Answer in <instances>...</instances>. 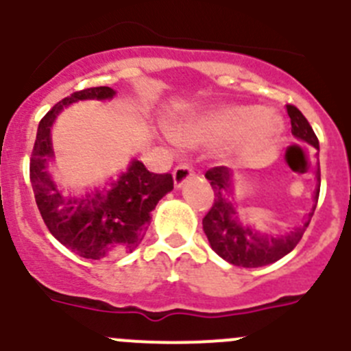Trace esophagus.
Instances as JSON below:
<instances>
[{
  "label": "esophagus",
  "instance_id": "1",
  "mask_svg": "<svg viewBox=\"0 0 351 351\" xmlns=\"http://www.w3.org/2000/svg\"><path fill=\"white\" fill-rule=\"evenodd\" d=\"M192 176H194V168H192V166H189V165H185V162H183V165H178L175 168V171H173V180H175V186H182L183 183L186 182V180L189 178H192Z\"/></svg>",
  "mask_w": 351,
  "mask_h": 351
}]
</instances>
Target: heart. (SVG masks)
<instances>
[{
  "mask_svg": "<svg viewBox=\"0 0 351 351\" xmlns=\"http://www.w3.org/2000/svg\"><path fill=\"white\" fill-rule=\"evenodd\" d=\"M280 130L282 121L270 110L235 106L189 121L180 130V138L186 143H211L235 136L241 149L253 150L271 142Z\"/></svg>",
  "mask_w": 351,
  "mask_h": 351,
  "instance_id": "1",
  "label": "heart"
}]
</instances>
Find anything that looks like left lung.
Here are the masks:
<instances>
[{"instance_id": "left-lung-1", "label": "left lung", "mask_w": 351, "mask_h": 351, "mask_svg": "<svg viewBox=\"0 0 351 351\" xmlns=\"http://www.w3.org/2000/svg\"><path fill=\"white\" fill-rule=\"evenodd\" d=\"M286 109L291 117V133L296 138L304 140L306 143L319 149V138L313 133L306 117L291 104H287ZM206 178L209 180L213 192H215V202L202 218V228H204V234L208 237L209 244H211L213 251L223 260H227L228 263L235 265V267H265V265L275 263L277 260L286 256L301 241L304 230H306L310 220H312L313 211H315V208H313L312 213H308V221H304V225L296 227L287 235L268 237V235H261L247 227H242L235 220L234 208L223 195L228 191V186H230L228 185V182H230L228 168L216 166V168L208 169ZM317 178L320 182V171L317 173ZM319 192L320 185L317 189L315 199H319Z\"/></svg>"}]
</instances>
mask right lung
I'll return each mask as SVG.
<instances>
[{
	"label": "right lung",
	"instance_id": "right-lung-1",
	"mask_svg": "<svg viewBox=\"0 0 351 351\" xmlns=\"http://www.w3.org/2000/svg\"><path fill=\"white\" fill-rule=\"evenodd\" d=\"M116 91L109 86L86 88L65 97L45 114L38 126L29 176L41 218L48 230L65 247L86 260H101L138 247L157 202L173 191L171 173H150L133 160L110 191H95L84 197H62L47 173V159L53 156L50 128L64 107L77 100H106Z\"/></svg>",
	"mask_w": 351,
	"mask_h": 351
}]
</instances>
